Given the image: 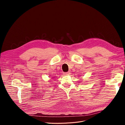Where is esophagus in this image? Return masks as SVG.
Instances as JSON below:
<instances>
[{
	"label": "esophagus",
	"instance_id": "obj_1",
	"mask_svg": "<svg viewBox=\"0 0 125 125\" xmlns=\"http://www.w3.org/2000/svg\"><path fill=\"white\" fill-rule=\"evenodd\" d=\"M63 74L64 75H68L70 74V72H67V73H64Z\"/></svg>",
	"mask_w": 125,
	"mask_h": 125
}]
</instances>
